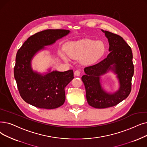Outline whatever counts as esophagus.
Segmentation results:
<instances>
[{
  "mask_svg": "<svg viewBox=\"0 0 147 147\" xmlns=\"http://www.w3.org/2000/svg\"><path fill=\"white\" fill-rule=\"evenodd\" d=\"M80 74V71H79V70H76V71H75L74 73V74L76 76H79Z\"/></svg>",
  "mask_w": 147,
  "mask_h": 147,
  "instance_id": "1",
  "label": "esophagus"
}]
</instances>
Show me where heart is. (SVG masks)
Returning <instances> with one entry per match:
<instances>
[{"label":"heart","mask_w":147,"mask_h":147,"mask_svg":"<svg viewBox=\"0 0 147 147\" xmlns=\"http://www.w3.org/2000/svg\"><path fill=\"white\" fill-rule=\"evenodd\" d=\"M105 51L104 43L101 41L84 39L77 41H72L66 44L65 52L72 59H80L82 65H90L98 60L103 55ZM61 58L67 61V57L61 52Z\"/></svg>","instance_id":"obj_1"}]
</instances>
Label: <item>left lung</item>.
Returning <instances> with one entry per match:
<instances>
[{
  "label": "left lung",
  "instance_id": "1",
  "mask_svg": "<svg viewBox=\"0 0 147 147\" xmlns=\"http://www.w3.org/2000/svg\"><path fill=\"white\" fill-rule=\"evenodd\" d=\"M101 30L107 38L110 53L97 64L85 68V74L82 77L88 103L97 109L116 106L128 97L134 74L130 47L121 36L109 31ZM109 71L116 75L119 84V89L113 93L107 92L101 84L100 76Z\"/></svg>",
  "mask_w": 147,
  "mask_h": 147
}]
</instances>
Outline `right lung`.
<instances>
[{"mask_svg": "<svg viewBox=\"0 0 147 147\" xmlns=\"http://www.w3.org/2000/svg\"><path fill=\"white\" fill-rule=\"evenodd\" d=\"M64 29H47L30 36L18 50L14 67V78L22 98L29 105L41 109L59 107L65 100V88L74 79L72 69L51 71L45 73L34 71L32 61L45 46L68 35Z\"/></svg>", "mask_w": 147, "mask_h": 147, "instance_id": "right-lung-1", "label": "right lung"}]
</instances>
